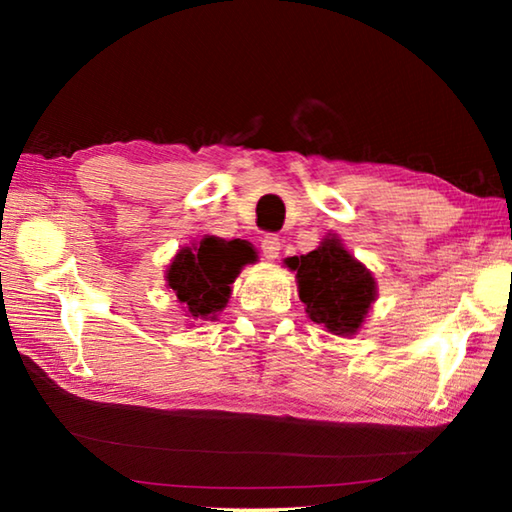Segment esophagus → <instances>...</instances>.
<instances>
[{
    "label": "esophagus",
    "instance_id": "esophagus-1",
    "mask_svg": "<svg viewBox=\"0 0 512 512\" xmlns=\"http://www.w3.org/2000/svg\"><path fill=\"white\" fill-rule=\"evenodd\" d=\"M262 255L266 257V259H277L280 257V250H282V239L277 237V235H266L264 239H262Z\"/></svg>",
    "mask_w": 512,
    "mask_h": 512
}]
</instances>
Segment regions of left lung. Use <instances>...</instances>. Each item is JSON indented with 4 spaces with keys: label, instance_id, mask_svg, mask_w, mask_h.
<instances>
[{
    "label": "left lung",
    "instance_id": "1",
    "mask_svg": "<svg viewBox=\"0 0 512 512\" xmlns=\"http://www.w3.org/2000/svg\"><path fill=\"white\" fill-rule=\"evenodd\" d=\"M287 266L296 271L300 300L314 323L339 336L357 332L375 300V277L339 239H325L311 253L289 257Z\"/></svg>",
    "mask_w": 512,
    "mask_h": 512
}]
</instances>
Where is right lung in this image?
<instances>
[{"label":"right lung","mask_w":512,"mask_h":512,"mask_svg":"<svg viewBox=\"0 0 512 512\" xmlns=\"http://www.w3.org/2000/svg\"><path fill=\"white\" fill-rule=\"evenodd\" d=\"M255 250L246 241L205 237L201 244L183 248L167 271L169 289L194 318H214L230 298V284L241 266L253 262Z\"/></svg>","instance_id":"right-lung-1"}]
</instances>
